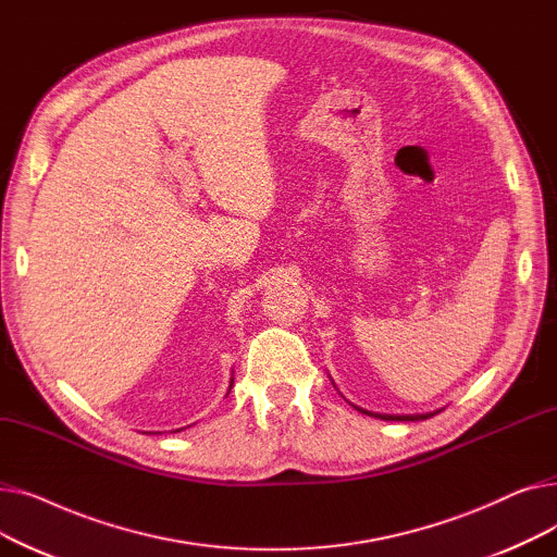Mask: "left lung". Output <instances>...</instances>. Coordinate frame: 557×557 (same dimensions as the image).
Instances as JSON below:
<instances>
[{"mask_svg": "<svg viewBox=\"0 0 557 557\" xmlns=\"http://www.w3.org/2000/svg\"><path fill=\"white\" fill-rule=\"evenodd\" d=\"M368 413V411H366ZM368 416H374V418H382V420H399V422H418V420H426L435 413H422V416H382V413H368Z\"/></svg>", "mask_w": 557, "mask_h": 557, "instance_id": "left-lung-1", "label": "left lung"}]
</instances>
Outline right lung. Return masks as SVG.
<instances>
[{"label":"right lung","mask_w":557,"mask_h":557,"mask_svg":"<svg viewBox=\"0 0 557 557\" xmlns=\"http://www.w3.org/2000/svg\"><path fill=\"white\" fill-rule=\"evenodd\" d=\"M230 388H232V382H230ZM227 393H230V391H227ZM178 431H181V429H178Z\"/></svg>","instance_id":"right-lung-1"}]
</instances>
